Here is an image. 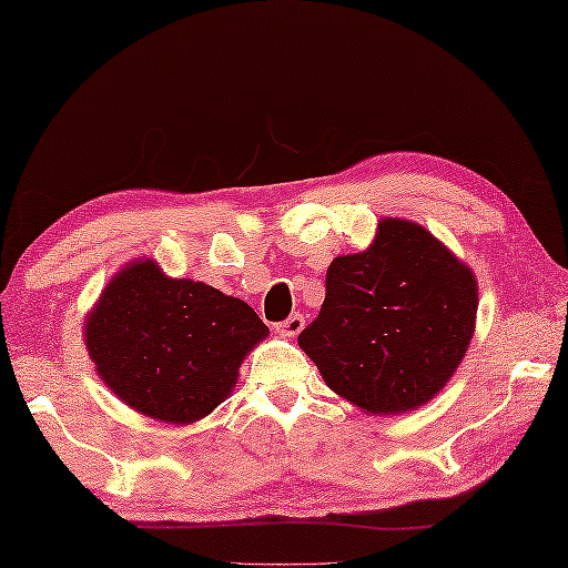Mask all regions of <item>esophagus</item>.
Wrapping results in <instances>:
<instances>
[{"mask_svg":"<svg viewBox=\"0 0 568 568\" xmlns=\"http://www.w3.org/2000/svg\"><path fill=\"white\" fill-rule=\"evenodd\" d=\"M304 329V317L300 312H294L292 317H286L284 322L276 324V332L282 334V337H296Z\"/></svg>","mask_w":568,"mask_h":568,"instance_id":"esophagus-1","label":"esophagus"}]
</instances>
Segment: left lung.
I'll use <instances>...</instances> for the list:
<instances>
[{
    "label": "left lung",
    "instance_id": "left-lung-1",
    "mask_svg": "<svg viewBox=\"0 0 568 568\" xmlns=\"http://www.w3.org/2000/svg\"><path fill=\"white\" fill-rule=\"evenodd\" d=\"M478 312L470 268L430 231L379 221L359 254L327 268V294L300 347L324 383L372 415L415 410L466 357Z\"/></svg>",
    "mask_w": 568,
    "mask_h": 568
}]
</instances>
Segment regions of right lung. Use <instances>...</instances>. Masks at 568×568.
Here are the masks:
<instances>
[{
	"instance_id": "1",
	"label": "right lung",
	"mask_w": 568,
	"mask_h": 568,
	"mask_svg": "<svg viewBox=\"0 0 568 568\" xmlns=\"http://www.w3.org/2000/svg\"><path fill=\"white\" fill-rule=\"evenodd\" d=\"M266 334L246 302L165 276L151 258L120 268L85 320V347L102 383L133 410L173 425L196 423L221 405Z\"/></svg>"
}]
</instances>
